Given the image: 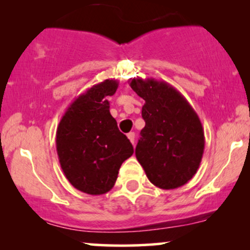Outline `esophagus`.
Masks as SVG:
<instances>
[{"instance_id":"obj_1","label":"esophagus","mask_w":250,"mask_h":250,"mask_svg":"<svg viewBox=\"0 0 250 250\" xmlns=\"http://www.w3.org/2000/svg\"><path fill=\"white\" fill-rule=\"evenodd\" d=\"M127 137L129 139V141H130L131 143H135V134L134 133H129V134H127Z\"/></svg>"}]
</instances>
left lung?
Here are the masks:
<instances>
[{
	"label": "left lung",
	"mask_w": 250,
	"mask_h": 250,
	"mask_svg": "<svg viewBox=\"0 0 250 250\" xmlns=\"http://www.w3.org/2000/svg\"><path fill=\"white\" fill-rule=\"evenodd\" d=\"M131 89L145 100L135 155L148 180L161 189L186 185L196 174L205 150V131L195 110L173 85L133 79Z\"/></svg>",
	"instance_id": "left-lung-1"
}]
</instances>
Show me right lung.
<instances>
[{
  "instance_id": "obj_1",
  "label": "right lung",
  "mask_w": 250,
  "mask_h": 250,
  "mask_svg": "<svg viewBox=\"0 0 250 250\" xmlns=\"http://www.w3.org/2000/svg\"><path fill=\"white\" fill-rule=\"evenodd\" d=\"M119 87L104 80L74 100L56 131V150L65 177L77 190L89 195L108 193L120 167L134 153L109 111L108 96Z\"/></svg>"
}]
</instances>
